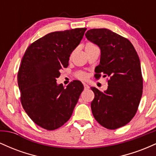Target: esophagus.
I'll use <instances>...</instances> for the list:
<instances>
[{
	"instance_id": "obj_1",
	"label": "esophagus",
	"mask_w": 156,
	"mask_h": 156,
	"mask_svg": "<svg viewBox=\"0 0 156 156\" xmlns=\"http://www.w3.org/2000/svg\"><path fill=\"white\" fill-rule=\"evenodd\" d=\"M83 87H84V89H89V86L88 85V84H87V83H83Z\"/></svg>"
}]
</instances>
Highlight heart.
<instances>
[{"mask_svg": "<svg viewBox=\"0 0 156 156\" xmlns=\"http://www.w3.org/2000/svg\"><path fill=\"white\" fill-rule=\"evenodd\" d=\"M97 48L96 45H94V44L91 43V42H88L87 43V44L85 45V51L86 50H88V49H91V48ZM77 76L80 79H87V73H83V72H79L77 74Z\"/></svg>", "mask_w": 156, "mask_h": 156, "instance_id": "1", "label": "heart"}]
</instances>
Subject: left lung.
<instances>
[{"label":"left lung","mask_w":156,"mask_h":156,"mask_svg":"<svg viewBox=\"0 0 156 156\" xmlns=\"http://www.w3.org/2000/svg\"><path fill=\"white\" fill-rule=\"evenodd\" d=\"M86 37L101 49V60L95 67V78L109 77L108 89L101 92L92 87L94 98L91 108L94 119L108 129L128 124L140 103L143 89L141 64L128 39L106 28H94Z\"/></svg>","instance_id":"left-lung-1"}]
</instances>
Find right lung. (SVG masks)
Returning <instances> with one entry per match:
<instances>
[{
    "label": "right lung",
    "mask_w": 156,
    "mask_h": 156,
    "mask_svg": "<svg viewBox=\"0 0 156 156\" xmlns=\"http://www.w3.org/2000/svg\"><path fill=\"white\" fill-rule=\"evenodd\" d=\"M87 28L48 34L26 51L17 74L20 101L28 117L41 128L53 130L69 120L83 90L79 80L64 89L56 78L67 67L72 52L80 44Z\"/></svg>",
    "instance_id": "add662e5"
}]
</instances>
